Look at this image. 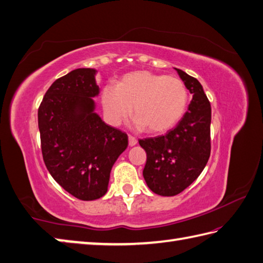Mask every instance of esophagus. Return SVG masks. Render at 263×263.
<instances>
[{
  "label": "esophagus",
  "instance_id": "1",
  "mask_svg": "<svg viewBox=\"0 0 263 263\" xmlns=\"http://www.w3.org/2000/svg\"><path fill=\"white\" fill-rule=\"evenodd\" d=\"M137 142H138V140H137V139H136L135 137L128 136V145H130L131 147H132V146H136Z\"/></svg>",
  "mask_w": 263,
  "mask_h": 263
}]
</instances>
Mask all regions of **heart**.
<instances>
[{
	"label": "heart",
	"mask_w": 263,
	"mask_h": 263,
	"mask_svg": "<svg viewBox=\"0 0 263 263\" xmlns=\"http://www.w3.org/2000/svg\"><path fill=\"white\" fill-rule=\"evenodd\" d=\"M188 91L181 80L147 70L132 71L106 86L101 102L108 122L120 125L132 114L136 126L162 133L181 120L188 105Z\"/></svg>",
	"instance_id": "heart-1"
}]
</instances>
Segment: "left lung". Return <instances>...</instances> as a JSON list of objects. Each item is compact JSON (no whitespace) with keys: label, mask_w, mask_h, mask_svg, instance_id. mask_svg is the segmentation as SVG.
<instances>
[{"label":"left lung","mask_w":263,"mask_h":263,"mask_svg":"<svg viewBox=\"0 0 263 263\" xmlns=\"http://www.w3.org/2000/svg\"><path fill=\"white\" fill-rule=\"evenodd\" d=\"M193 93L188 110L166 135L139 140L147 153L143 178L161 196H174L190 186L204 170L211 154V105L195 77L176 68Z\"/></svg>","instance_id":"obj_1"}]
</instances>
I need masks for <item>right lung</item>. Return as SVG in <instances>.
<instances>
[{"mask_svg":"<svg viewBox=\"0 0 263 263\" xmlns=\"http://www.w3.org/2000/svg\"><path fill=\"white\" fill-rule=\"evenodd\" d=\"M97 70L77 68L55 80L39 108L42 155L51 176L74 197L95 200L108 190L111 167L127 135L95 111Z\"/></svg>","mask_w":263,"mask_h":263,"instance_id":"obj_1","label":"right lung"}]
</instances>
